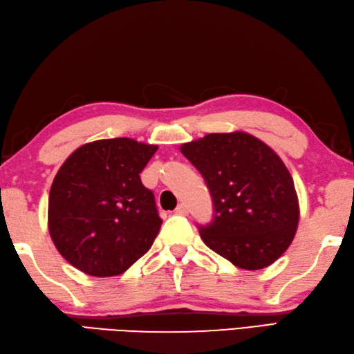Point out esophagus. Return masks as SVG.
Listing matches in <instances>:
<instances>
[{"label":"esophagus","mask_w":354,"mask_h":354,"mask_svg":"<svg viewBox=\"0 0 354 354\" xmlns=\"http://www.w3.org/2000/svg\"><path fill=\"white\" fill-rule=\"evenodd\" d=\"M176 214L178 215H187V212H189V209H187V205H185V204H178V207H176Z\"/></svg>","instance_id":"obj_1"}]
</instances>
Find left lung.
Here are the masks:
<instances>
[{"label":"left lung","mask_w":354,"mask_h":354,"mask_svg":"<svg viewBox=\"0 0 354 354\" xmlns=\"http://www.w3.org/2000/svg\"><path fill=\"white\" fill-rule=\"evenodd\" d=\"M214 203L198 224L205 246L232 265L263 269L291 244L299 223L292 178L277 153L248 133H212L181 147Z\"/></svg>","instance_id":"1"}]
</instances>
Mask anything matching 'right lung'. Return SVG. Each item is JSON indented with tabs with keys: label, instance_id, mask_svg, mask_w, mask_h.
Wrapping results in <instances>:
<instances>
[{
	"label": "right lung",
	"instance_id": "obj_1",
	"mask_svg": "<svg viewBox=\"0 0 354 354\" xmlns=\"http://www.w3.org/2000/svg\"><path fill=\"white\" fill-rule=\"evenodd\" d=\"M156 150L128 138L95 140L60 167L49 192V234L79 271L113 277L151 248L162 220L139 175Z\"/></svg>",
	"mask_w": 354,
	"mask_h": 354
}]
</instances>
